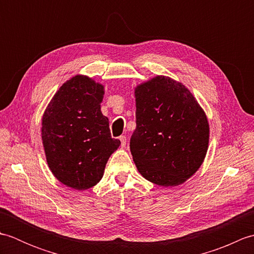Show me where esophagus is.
Listing matches in <instances>:
<instances>
[{
    "instance_id": "34e87169",
    "label": "esophagus",
    "mask_w": 254,
    "mask_h": 254,
    "mask_svg": "<svg viewBox=\"0 0 254 254\" xmlns=\"http://www.w3.org/2000/svg\"><path fill=\"white\" fill-rule=\"evenodd\" d=\"M119 139H120V141H121V146H122V147L126 146V144H127V137L124 136V135H122V136L119 137Z\"/></svg>"
}]
</instances>
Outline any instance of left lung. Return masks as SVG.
Here are the masks:
<instances>
[{
  "mask_svg": "<svg viewBox=\"0 0 254 254\" xmlns=\"http://www.w3.org/2000/svg\"><path fill=\"white\" fill-rule=\"evenodd\" d=\"M134 96L136 128L130 149L138 172L160 187L182 185L206 156V115L185 85L164 75L138 84Z\"/></svg>",
  "mask_w": 254,
  "mask_h": 254,
  "instance_id": "1",
  "label": "left lung"
}]
</instances>
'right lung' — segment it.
<instances>
[{
    "mask_svg": "<svg viewBox=\"0 0 254 254\" xmlns=\"http://www.w3.org/2000/svg\"><path fill=\"white\" fill-rule=\"evenodd\" d=\"M105 86L86 75L66 80L52 97L41 120V139L51 172L64 186L83 191L104 176L120 146L101 113Z\"/></svg>",
    "mask_w": 254,
    "mask_h": 254,
    "instance_id": "obj_1",
    "label": "right lung"
}]
</instances>
